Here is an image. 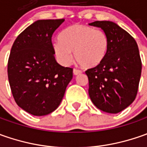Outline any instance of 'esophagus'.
<instances>
[{
  "mask_svg": "<svg viewBox=\"0 0 147 147\" xmlns=\"http://www.w3.org/2000/svg\"><path fill=\"white\" fill-rule=\"evenodd\" d=\"M73 73L74 75H78V74H82V71L79 70V69H74L73 70Z\"/></svg>",
  "mask_w": 147,
  "mask_h": 147,
  "instance_id": "34e87169",
  "label": "esophagus"
}]
</instances>
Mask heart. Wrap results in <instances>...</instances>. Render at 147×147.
<instances>
[{"instance_id": "obj_1", "label": "heart", "mask_w": 147, "mask_h": 147, "mask_svg": "<svg viewBox=\"0 0 147 147\" xmlns=\"http://www.w3.org/2000/svg\"><path fill=\"white\" fill-rule=\"evenodd\" d=\"M109 47L105 32L83 24L67 28L59 34V40L52 45L57 60L62 65H68L74 57L83 68H93L105 59Z\"/></svg>"}]
</instances>
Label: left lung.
<instances>
[{
  "label": "left lung",
  "instance_id": "1",
  "mask_svg": "<svg viewBox=\"0 0 147 147\" xmlns=\"http://www.w3.org/2000/svg\"><path fill=\"white\" fill-rule=\"evenodd\" d=\"M108 37L109 47L103 61L88 69L89 96L99 110L117 114L135 100L142 74L138 44L127 32L110 21H95Z\"/></svg>",
  "mask_w": 147,
  "mask_h": 147
}]
</instances>
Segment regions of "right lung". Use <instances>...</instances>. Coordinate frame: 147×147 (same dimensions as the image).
I'll return each mask as SVG.
<instances>
[{"label":"right lung","instance_id":"add662e5","mask_svg":"<svg viewBox=\"0 0 147 147\" xmlns=\"http://www.w3.org/2000/svg\"><path fill=\"white\" fill-rule=\"evenodd\" d=\"M60 20H37L15 39L8 60V79L16 104L32 115L56 110L73 78V69L59 65L51 37Z\"/></svg>","mask_w":147,"mask_h":147}]
</instances>
